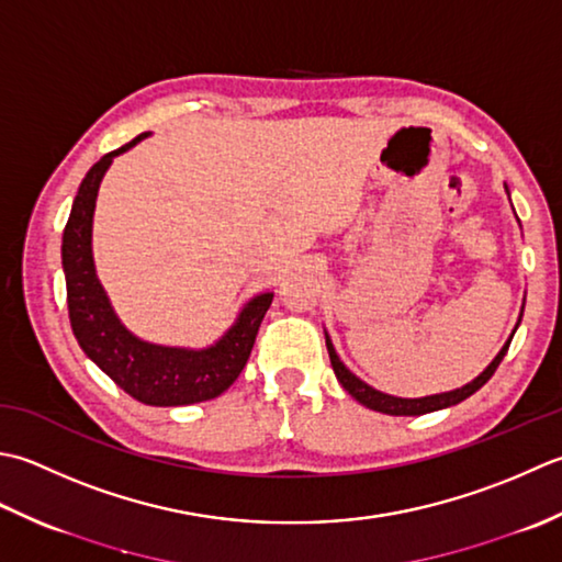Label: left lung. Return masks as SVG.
<instances>
[{"mask_svg": "<svg viewBox=\"0 0 562 562\" xmlns=\"http://www.w3.org/2000/svg\"><path fill=\"white\" fill-rule=\"evenodd\" d=\"M514 337V335H512ZM327 339V351H329V361H331V369H335V375L339 378V383L345 391L357 397L361 405L371 407L375 412H385V415H397V417H415V415H427V412H434V409H441V407H451V405H458L461 400L471 397L475 391H480L483 387L492 373L497 371V366L502 363V359H505V353L512 345V339L507 341L505 347H502V351L495 357V361H492L487 369L480 373L473 383H468L463 387H458V391H451V393H441V395H431V397H417V400H407V397H393V395H385L381 391H375V387L366 385L363 381H359L357 375H353L345 363L339 361L335 347H331L329 337Z\"/></svg>", "mask_w": 562, "mask_h": 562, "instance_id": "left-lung-1", "label": "left lung"}]
</instances>
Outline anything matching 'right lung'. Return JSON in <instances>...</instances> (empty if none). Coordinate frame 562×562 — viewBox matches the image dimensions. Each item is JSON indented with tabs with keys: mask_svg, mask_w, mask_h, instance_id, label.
I'll use <instances>...</instances> for the list:
<instances>
[{
	"mask_svg": "<svg viewBox=\"0 0 562 562\" xmlns=\"http://www.w3.org/2000/svg\"><path fill=\"white\" fill-rule=\"evenodd\" d=\"M145 135H137L119 150L101 157L87 171L77 191L63 233L67 311L82 351L137 403L155 407L193 405L217 397L237 381L255 347L273 293H261L249 301L227 335L215 347L201 351L147 345L119 323L91 259V215H94L99 184L113 157L128 150Z\"/></svg>",
	"mask_w": 562,
	"mask_h": 562,
	"instance_id": "obj_1",
	"label": "right lung"
}]
</instances>
